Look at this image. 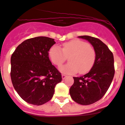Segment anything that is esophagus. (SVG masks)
Listing matches in <instances>:
<instances>
[{
    "label": "esophagus",
    "instance_id": "esophagus-1",
    "mask_svg": "<svg viewBox=\"0 0 125 125\" xmlns=\"http://www.w3.org/2000/svg\"><path fill=\"white\" fill-rule=\"evenodd\" d=\"M66 77H67V76H66V75H65V74H62V78L63 80H64V79H65Z\"/></svg>",
    "mask_w": 125,
    "mask_h": 125
}]
</instances>
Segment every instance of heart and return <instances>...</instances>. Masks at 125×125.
<instances>
[{"mask_svg":"<svg viewBox=\"0 0 125 125\" xmlns=\"http://www.w3.org/2000/svg\"><path fill=\"white\" fill-rule=\"evenodd\" d=\"M49 56L54 64L61 66L69 56V63L59 68L65 74H84L91 69L96 60V52L87 42L80 40H73L64 43L62 49L53 45L49 51Z\"/></svg>","mask_w":125,"mask_h":125,"instance_id":"b5f03b06","label":"heart"}]
</instances>
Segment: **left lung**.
Segmentation results:
<instances>
[{
	"mask_svg": "<svg viewBox=\"0 0 125 125\" xmlns=\"http://www.w3.org/2000/svg\"><path fill=\"white\" fill-rule=\"evenodd\" d=\"M91 43L96 52V60L90 71L80 77H73L70 88L72 99L82 105H91L102 98L112 83L114 76V56L108 47L98 38L80 36Z\"/></svg>",
	"mask_w": 125,
	"mask_h": 125,
	"instance_id": "obj_1",
	"label": "left lung"
}]
</instances>
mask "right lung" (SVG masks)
I'll return each mask as SVG.
<instances>
[{
    "instance_id": "add662e5",
    "label": "right lung",
    "mask_w": 125,
    "mask_h": 125,
    "mask_svg": "<svg viewBox=\"0 0 125 125\" xmlns=\"http://www.w3.org/2000/svg\"><path fill=\"white\" fill-rule=\"evenodd\" d=\"M54 39L38 36L17 47L11 57V78L14 89L29 104L41 105L51 99L62 75L49 58Z\"/></svg>"
}]
</instances>
